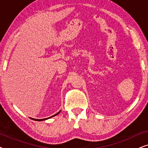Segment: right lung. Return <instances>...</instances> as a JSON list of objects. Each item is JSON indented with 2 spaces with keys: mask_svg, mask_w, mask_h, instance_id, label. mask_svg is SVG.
<instances>
[{
  "mask_svg": "<svg viewBox=\"0 0 148 148\" xmlns=\"http://www.w3.org/2000/svg\"><path fill=\"white\" fill-rule=\"evenodd\" d=\"M60 112V111H59V112L56 113V114H54V115H53V116H50V117H48V118H46V119H32V118H30V119H32V120H34V121H44V120H46V119H48L51 118V117H53V116H56V115H57L58 114H59Z\"/></svg>",
  "mask_w": 148,
  "mask_h": 148,
  "instance_id": "1",
  "label": "right lung"
}]
</instances>
